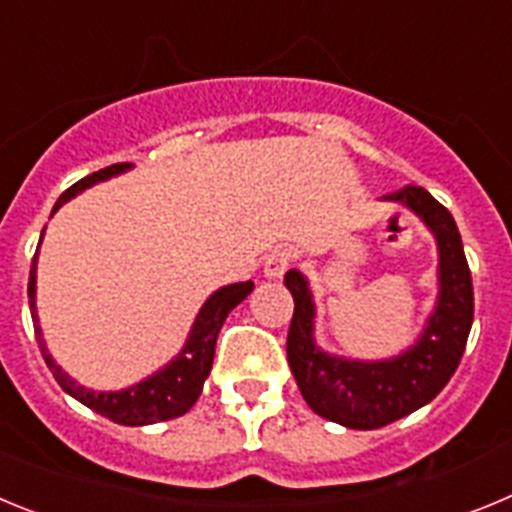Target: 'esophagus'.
Instances as JSON below:
<instances>
[{
  "label": "esophagus",
  "mask_w": 512,
  "mask_h": 512,
  "mask_svg": "<svg viewBox=\"0 0 512 512\" xmlns=\"http://www.w3.org/2000/svg\"><path fill=\"white\" fill-rule=\"evenodd\" d=\"M289 264H292V251L289 248H274L264 259V274L269 279H282Z\"/></svg>",
  "instance_id": "esophagus-1"
}]
</instances>
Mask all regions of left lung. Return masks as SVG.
<instances>
[{
	"label": "left lung",
	"instance_id": "1",
	"mask_svg": "<svg viewBox=\"0 0 512 512\" xmlns=\"http://www.w3.org/2000/svg\"><path fill=\"white\" fill-rule=\"evenodd\" d=\"M400 202L431 230L438 248V297L413 346L390 359L364 361L328 354L315 341V297L300 269L284 284L295 297L287 361L312 413L356 431H372L428 405L459 366L474 318L472 274L454 217L423 187L382 197Z\"/></svg>",
	"mask_w": 512,
	"mask_h": 512
}]
</instances>
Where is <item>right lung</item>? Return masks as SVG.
I'll use <instances>...</instances> for the list:
<instances>
[{"label": "right lung", "mask_w": 512, "mask_h": 512, "mask_svg": "<svg viewBox=\"0 0 512 512\" xmlns=\"http://www.w3.org/2000/svg\"><path fill=\"white\" fill-rule=\"evenodd\" d=\"M130 169H133V164H112L107 166V169L84 176V179H79L74 187H69L61 197H58L51 215H56V212L61 210V205L74 200L76 194H81L84 189L94 187V184L99 182H107L112 176H120ZM43 235L45 228L43 233H40V243H43ZM35 282H38V251H35L33 266H30L27 300H30L35 338H38L40 354H43L45 364H48V369L53 372L56 382L63 387V392H69V395L74 397V400H79L81 405H87L89 410H94V413L104 415V418H110L112 423L120 425H151L189 413V408H192L194 402H197V397H200L202 384H205L207 374H210L212 369L217 333L223 328L230 310H233L235 305H241V302L253 292V282H235L228 284V287L215 289V292L205 300V305L200 307V312H197V318H194L192 330H189L182 351H179L169 364L161 366V369L153 372L151 377L140 379L138 384H130L125 390L104 392L89 390V387L76 382V379L63 372L61 366L56 364V359L48 354L43 330H40L38 305H35Z\"/></svg>", "instance_id": "right-lung-1"}]
</instances>
